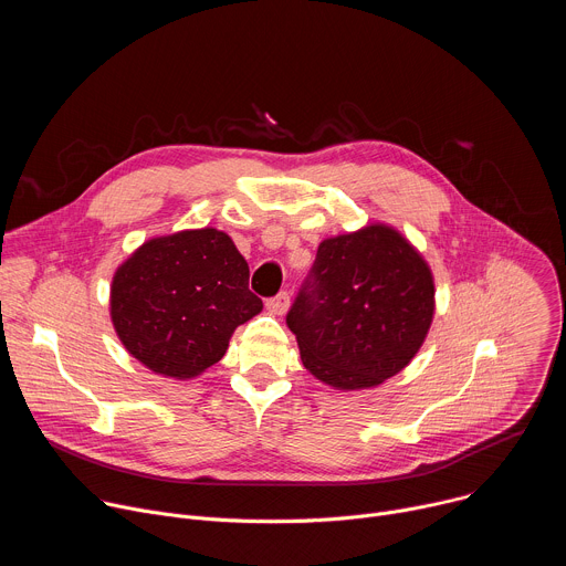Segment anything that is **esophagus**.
I'll return each mask as SVG.
<instances>
[{"instance_id":"34e87169","label":"esophagus","mask_w":566,"mask_h":566,"mask_svg":"<svg viewBox=\"0 0 566 566\" xmlns=\"http://www.w3.org/2000/svg\"><path fill=\"white\" fill-rule=\"evenodd\" d=\"M289 304H291V295H289L286 291H280L277 295H273V297H269V300H266V308H269L271 313H275V315L286 313Z\"/></svg>"}]
</instances>
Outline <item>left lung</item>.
Returning <instances> with one entry per match:
<instances>
[{
    "label": "left lung",
    "instance_id": "1",
    "mask_svg": "<svg viewBox=\"0 0 566 566\" xmlns=\"http://www.w3.org/2000/svg\"><path fill=\"white\" fill-rule=\"evenodd\" d=\"M434 313L432 273L387 226L325 239L286 325L304 367L338 389H363L406 367Z\"/></svg>",
    "mask_w": 566,
    "mask_h": 566
}]
</instances>
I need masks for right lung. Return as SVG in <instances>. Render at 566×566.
<instances>
[{
  "label": "right lung",
  "instance_id": "1",
  "mask_svg": "<svg viewBox=\"0 0 566 566\" xmlns=\"http://www.w3.org/2000/svg\"><path fill=\"white\" fill-rule=\"evenodd\" d=\"M249 264L214 228L149 239L112 284L125 349L156 374L192 378L219 363L232 332L262 311Z\"/></svg>",
  "mask_w": 566,
  "mask_h": 566
}]
</instances>
